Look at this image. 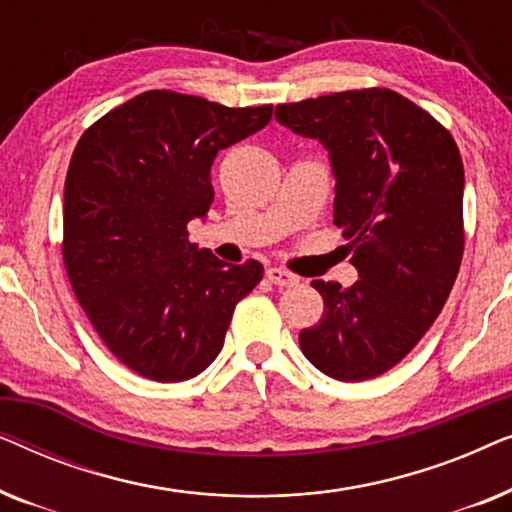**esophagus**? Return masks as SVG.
Listing matches in <instances>:
<instances>
[{"label":"esophagus","mask_w":512,"mask_h":512,"mask_svg":"<svg viewBox=\"0 0 512 512\" xmlns=\"http://www.w3.org/2000/svg\"><path fill=\"white\" fill-rule=\"evenodd\" d=\"M265 277H268L275 286H296L298 284V277L284 268H268L265 270Z\"/></svg>","instance_id":"34e87169"}]
</instances>
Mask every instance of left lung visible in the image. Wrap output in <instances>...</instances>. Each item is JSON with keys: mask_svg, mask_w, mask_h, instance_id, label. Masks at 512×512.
Here are the masks:
<instances>
[{"mask_svg": "<svg viewBox=\"0 0 512 512\" xmlns=\"http://www.w3.org/2000/svg\"><path fill=\"white\" fill-rule=\"evenodd\" d=\"M275 118L331 153L335 219L359 282L314 279L319 324L300 349L333 380L387 373L422 340L464 258V163L443 123L389 88L277 104Z\"/></svg>", "mask_w": 512, "mask_h": 512, "instance_id": "left-lung-1", "label": "left lung"}]
</instances>
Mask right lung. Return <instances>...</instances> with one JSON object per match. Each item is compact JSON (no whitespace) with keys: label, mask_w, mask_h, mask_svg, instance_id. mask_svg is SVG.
Masks as SVG:
<instances>
[{"label":"right lung","mask_w":512,"mask_h":512,"mask_svg":"<svg viewBox=\"0 0 512 512\" xmlns=\"http://www.w3.org/2000/svg\"><path fill=\"white\" fill-rule=\"evenodd\" d=\"M272 104L226 107L146 90L83 132L69 160L62 261L90 324L137 375L184 382L219 356L235 305L263 279L188 242L214 200L216 153L268 125Z\"/></svg>","instance_id":"obj_1"}]
</instances>
